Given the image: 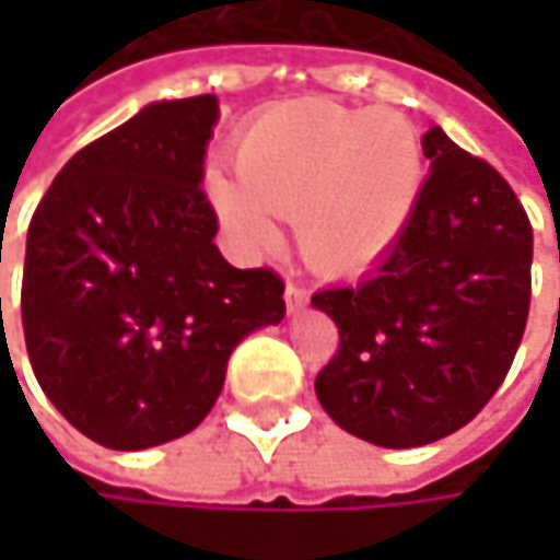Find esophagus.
<instances>
[{
    "label": "esophagus",
    "instance_id": "1",
    "mask_svg": "<svg viewBox=\"0 0 560 560\" xmlns=\"http://www.w3.org/2000/svg\"><path fill=\"white\" fill-rule=\"evenodd\" d=\"M284 304H288V311H301V307L307 304V288H304L301 281H288V288H284Z\"/></svg>",
    "mask_w": 560,
    "mask_h": 560
}]
</instances>
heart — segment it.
I'll return each mask as SVG.
<instances>
[{"mask_svg": "<svg viewBox=\"0 0 560 560\" xmlns=\"http://www.w3.org/2000/svg\"><path fill=\"white\" fill-rule=\"evenodd\" d=\"M236 173L210 174V197L236 236L272 246L276 217H294L301 256L327 276H353L383 259L408 226L424 149L401 113L291 100L246 122Z\"/></svg>", "mask_w": 560, "mask_h": 560, "instance_id": "obj_1", "label": "heart"}]
</instances>
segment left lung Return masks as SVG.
I'll return each instance as SVG.
<instances>
[{
	"instance_id": "1",
	"label": "left lung",
	"mask_w": 560,
	"mask_h": 560,
	"mask_svg": "<svg viewBox=\"0 0 560 560\" xmlns=\"http://www.w3.org/2000/svg\"><path fill=\"white\" fill-rule=\"evenodd\" d=\"M408 226L360 284L311 298L340 330L317 373L324 411L380 447L460 431L503 386L532 301V223L500 171L438 126Z\"/></svg>"
}]
</instances>
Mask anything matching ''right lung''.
I'll return each mask as SVG.
<instances>
[{
    "mask_svg": "<svg viewBox=\"0 0 560 560\" xmlns=\"http://www.w3.org/2000/svg\"><path fill=\"white\" fill-rule=\"evenodd\" d=\"M217 116L213 93L145 106L83 145L28 223L22 327L35 380L113 451L194 431L236 343L284 317L279 272L233 269L213 246L200 180Z\"/></svg>",
    "mask_w": 560,
    "mask_h": 560,
    "instance_id": "right-lung-1",
    "label": "right lung"
}]
</instances>
